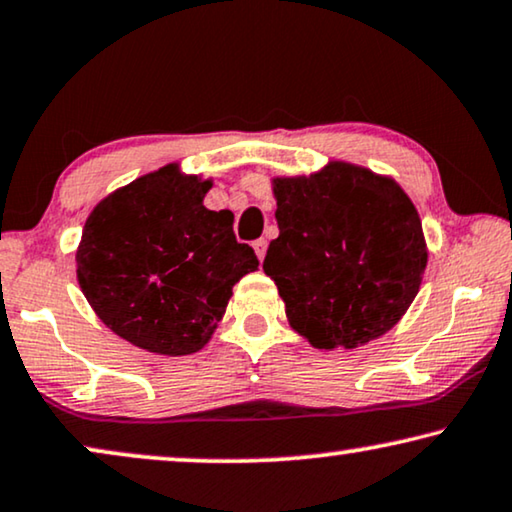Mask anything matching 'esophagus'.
Masks as SVG:
<instances>
[{
  "mask_svg": "<svg viewBox=\"0 0 512 512\" xmlns=\"http://www.w3.org/2000/svg\"><path fill=\"white\" fill-rule=\"evenodd\" d=\"M253 248H255V253H257V257H259V262H262L264 255H266V241H264V239H257V241L253 243Z\"/></svg>",
  "mask_w": 512,
  "mask_h": 512,
  "instance_id": "esophagus-1",
  "label": "esophagus"
}]
</instances>
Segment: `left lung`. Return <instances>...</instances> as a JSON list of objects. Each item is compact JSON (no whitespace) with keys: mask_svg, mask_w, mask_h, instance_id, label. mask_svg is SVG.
Returning a JSON list of instances; mask_svg holds the SVG:
<instances>
[{"mask_svg":"<svg viewBox=\"0 0 512 512\" xmlns=\"http://www.w3.org/2000/svg\"><path fill=\"white\" fill-rule=\"evenodd\" d=\"M271 183L280 234L264 273L290 327L320 350H352L390 331L427 269L420 215L401 185L350 162Z\"/></svg>","mask_w":512,"mask_h":512,"instance_id":"left-lung-1","label":"left lung"}]
</instances>
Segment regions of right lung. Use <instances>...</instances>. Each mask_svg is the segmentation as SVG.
<instances>
[{"mask_svg": "<svg viewBox=\"0 0 512 512\" xmlns=\"http://www.w3.org/2000/svg\"><path fill=\"white\" fill-rule=\"evenodd\" d=\"M213 181L178 164L99 201L76 250L78 285L99 320L136 348L192 355L211 341L232 287L259 262L232 211H208Z\"/></svg>", "mask_w": 512, "mask_h": 512, "instance_id": "1", "label": "right lung"}]
</instances>
